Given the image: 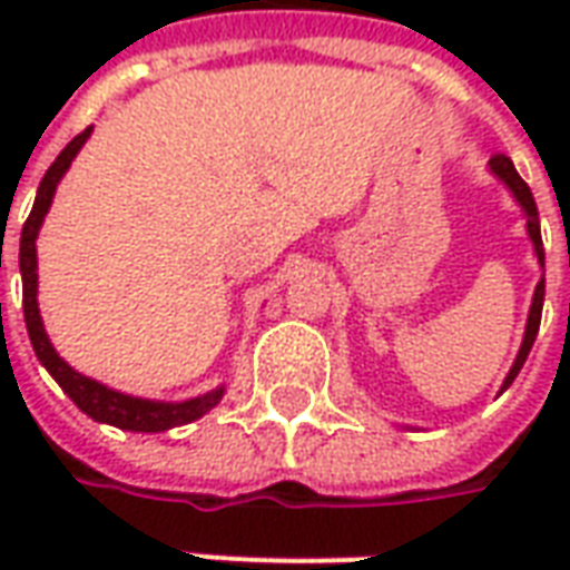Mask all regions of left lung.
<instances>
[{
    "instance_id": "left-lung-1",
    "label": "left lung",
    "mask_w": 570,
    "mask_h": 570,
    "mask_svg": "<svg viewBox=\"0 0 570 570\" xmlns=\"http://www.w3.org/2000/svg\"><path fill=\"white\" fill-rule=\"evenodd\" d=\"M489 170L498 179H501L503 186L510 188V195L515 198V204L522 207L525 213V232L531 237V244H534V256H538V265L543 268V240H540V216H538V204H534V195H531V188L522 176L515 174L513 161L507 158V155H494L489 161ZM543 274H540L538 286H534V298H531V308H528V323H525V335H522V345H519V354H515L513 366L507 372V379L501 384V394L513 384V379L519 375V370L525 366L528 354H531V345H534V338H538V330H540V314H543Z\"/></svg>"
}]
</instances>
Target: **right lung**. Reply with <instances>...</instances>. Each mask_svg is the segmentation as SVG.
Instances as JSON below:
<instances>
[{
	"label": "right lung",
	"mask_w": 570,
	"mask_h": 570,
	"mask_svg": "<svg viewBox=\"0 0 570 570\" xmlns=\"http://www.w3.org/2000/svg\"><path fill=\"white\" fill-rule=\"evenodd\" d=\"M91 130H81L76 140L67 142V149L60 151L55 158V164L48 167V174L42 176L39 183V191H36V204H32L30 219L23 223V232H20V281H23V321H27V333H30L32 351L42 363L45 370L51 372L63 394L76 403V406L88 415V419L100 421V424H112V428L130 430V433H164V430L179 428V424H188V421H198L200 415H207L219 400H223L225 387L219 384L216 391H207V394L191 396V400H179V403H164V400H142V396L121 394V391H112L106 384L94 382L88 375H81L69 366L67 360L60 357L51 345V338L45 333L42 314H39V256H36V237H39V228H42L45 216L51 210V200H55V191L60 186V179L69 170L72 158L79 155L81 146L88 142Z\"/></svg>",
	"instance_id": "right-lung-1"
}]
</instances>
